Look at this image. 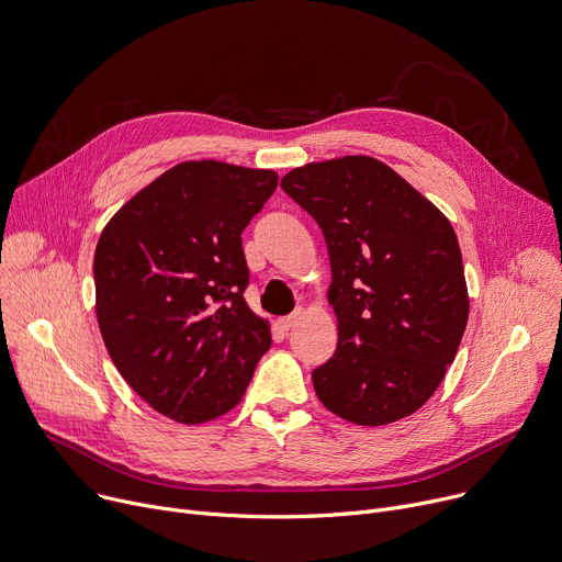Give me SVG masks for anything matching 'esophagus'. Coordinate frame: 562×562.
<instances>
[{
    "mask_svg": "<svg viewBox=\"0 0 562 562\" xmlns=\"http://www.w3.org/2000/svg\"><path fill=\"white\" fill-rule=\"evenodd\" d=\"M300 318H302V312H293L291 316H286V318L280 321V327H282L284 331H289V329H293V327L300 323Z\"/></svg>",
    "mask_w": 562,
    "mask_h": 562,
    "instance_id": "34e87169",
    "label": "esophagus"
}]
</instances>
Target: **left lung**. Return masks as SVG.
I'll list each match as a JSON object with an SVG mask.
<instances>
[{
  "label": "left lung",
  "instance_id": "1",
  "mask_svg": "<svg viewBox=\"0 0 562 562\" xmlns=\"http://www.w3.org/2000/svg\"><path fill=\"white\" fill-rule=\"evenodd\" d=\"M282 190L323 228L338 347L312 372L321 403L356 426L415 415L462 342L469 289L446 215L383 161L291 170Z\"/></svg>",
  "mask_w": 562,
  "mask_h": 562
}]
</instances>
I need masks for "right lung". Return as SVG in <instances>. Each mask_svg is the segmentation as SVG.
<instances>
[{
	"label": "right lung",
	"mask_w": 562,
	"mask_h": 562,
	"mask_svg": "<svg viewBox=\"0 0 562 562\" xmlns=\"http://www.w3.org/2000/svg\"><path fill=\"white\" fill-rule=\"evenodd\" d=\"M276 188L273 170L183 161L100 233V334L127 385L172 422L233 411L271 347L269 323L244 300L241 231Z\"/></svg>",
	"instance_id": "add662e5"
}]
</instances>
